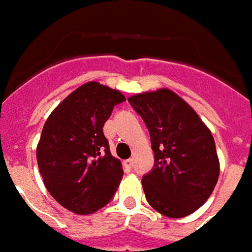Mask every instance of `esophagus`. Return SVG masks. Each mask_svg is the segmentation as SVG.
I'll list each match as a JSON object with an SVG mask.
<instances>
[{
	"label": "esophagus",
	"mask_w": 252,
	"mask_h": 252,
	"mask_svg": "<svg viewBox=\"0 0 252 252\" xmlns=\"http://www.w3.org/2000/svg\"><path fill=\"white\" fill-rule=\"evenodd\" d=\"M132 164H133V160H132V159H126V160H124V162H123V166H124V169H126V170L131 169Z\"/></svg>",
	"instance_id": "obj_1"
}]
</instances>
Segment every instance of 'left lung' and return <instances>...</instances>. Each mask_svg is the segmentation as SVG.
<instances>
[{"mask_svg": "<svg viewBox=\"0 0 252 252\" xmlns=\"http://www.w3.org/2000/svg\"><path fill=\"white\" fill-rule=\"evenodd\" d=\"M129 104L151 136L155 164L142 180L148 204L163 216L191 215L211 197L220 162L211 129L170 89L131 95Z\"/></svg>", "mask_w": 252, "mask_h": 252, "instance_id": "1", "label": "left lung"}]
</instances>
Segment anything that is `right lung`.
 Returning <instances> with one entry per match:
<instances>
[{"mask_svg": "<svg viewBox=\"0 0 252 252\" xmlns=\"http://www.w3.org/2000/svg\"><path fill=\"white\" fill-rule=\"evenodd\" d=\"M123 101L120 90L90 81L68 94L43 126L36 148L39 171L50 194L72 213L97 212L120 185L124 171L102 128Z\"/></svg>", "mask_w": 252, "mask_h": 252, "instance_id": "right-lung-1", "label": "right lung"}]
</instances>
